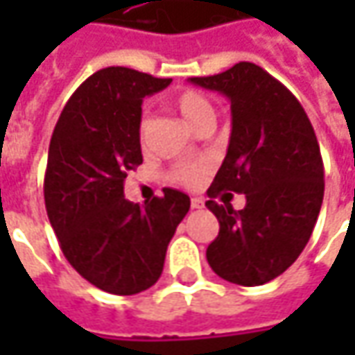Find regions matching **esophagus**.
Returning a JSON list of instances; mask_svg holds the SVG:
<instances>
[{
    "mask_svg": "<svg viewBox=\"0 0 355 355\" xmlns=\"http://www.w3.org/2000/svg\"><path fill=\"white\" fill-rule=\"evenodd\" d=\"M191 207H193V209H201V207H203V199L191 198Z\"/></svg>",
    "mask_w": 355,
    "mask_h": 355,
    "instance_id": "34e87169",
    "label": "esophagus"
}]
</instances>
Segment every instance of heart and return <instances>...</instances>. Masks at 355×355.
Masks as SVG:
<instances>
[{"label":"heart","instance_id":"b5f03b06","mask_svg":"<svg viewBox=\"0 0 355 355\" xmlns=\"http://www.w3.org/2000/svg\"><path fill=\"white\" fill-rule=\"evenodd\" d=\"M171 108L184 118V122L198 132L203 126H213L215 120V110L213 104L207 101V96H203L201 92L191 89H184L175 92L171 96ZM138 136H140V144L146 146L148 142V118H142L140 128H138ZM207 173V166L205 164H182L175 166L170 173V180L173 184L185 185V187H193L198 185L203 175Z\"/></svg>","mask_w":355,"mask_h":355}]
</instances>
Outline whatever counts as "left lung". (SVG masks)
<instances>
[{
  "label": "left lung",
  "instance_id": "1",
  "mask_svg": "<svg viewBox=\"0 0 355 355\" xmlns=\"http://www.w3.org/2000/svg\"><path fill=\"white\" fill-rule=\"evenodd\" d=\"M191 83L225 94L233 116L227 156L205 201L219 221L207 263L233 284H265L298 259L316 225L324 198L316 134L293 92L254 62ZM219 191L245 193L248 205L235 212L215 204Z\"/></svg>",
  "mask_w": 355,
  "mask_h": 355
}]
</instances>
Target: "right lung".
I'll return each mask as SVG.
<instances>
[{"label": "right lung", "instance_id": "obj_1", "mask_svg": "<svg viewBox=\"0 0 355 355\" xmlns=\"http://www.w3.org/2000/svg\"><path fill=\"white\" fill-rule=\"evenodd\" d=\"M126 67L90 75L64 104L49 144L45 207L67 261L104 293L130 296L154 286L189 198L164 189L144 205L124 199L142 164V98L166 89Z\"/></svg>", "mask_w": 355, "mask_h": 355}]
</instances>
